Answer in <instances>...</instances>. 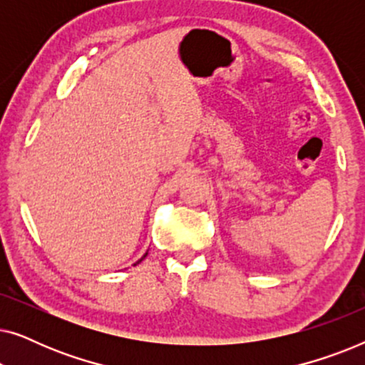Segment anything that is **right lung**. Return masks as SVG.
Returning <instances> with one entry per match:
<instances>
[{
	"label": "right lung",
	"instance_id": "add662e5",
	"mask_svg": "<svg viewBox=\"0 0 365 365\" xmlns=\"http://www.w3.org/2000/svg\"><path fill=\"white\" fill-rule=\"evenodd\" d=\"M146 256H148V252H146V254H144V256H143V257H141V259H139V261H138V262H136V264H139V262H141V261H143V259H144V257H146Z\"/></svg>",
	"mask_w": 365,
	"mask_h": 365
}]
</instances>
